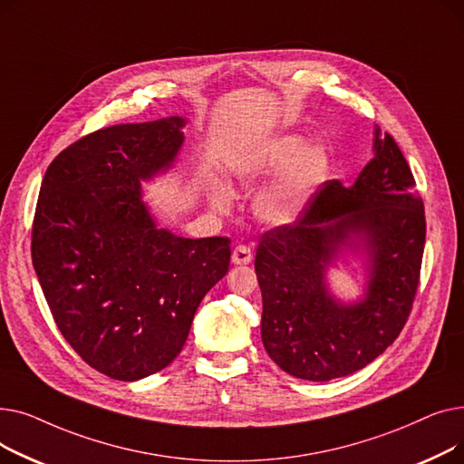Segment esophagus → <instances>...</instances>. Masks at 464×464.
Returning <instances> with one entry per match:
<instances>
[{
    "label": "esophagus",
    "instance_id": "obj_1",
    "mask_svg": "<svg viewBox=\"0 0 464 464\" xmlns=\"http://www.w3.org/2000/svg\"><path fill=\"white\" fill-rule=\"evenodd\" d=\"M252 259H254V254L246 245H238V246L233 248L231 261L235 265H248V263H252Z\"/></svg>",
    "mask_w": 464,
    "mask_h": 464
}]
</instances>
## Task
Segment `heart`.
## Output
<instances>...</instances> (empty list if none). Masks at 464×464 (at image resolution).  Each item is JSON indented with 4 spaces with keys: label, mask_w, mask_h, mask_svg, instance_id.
<instances>
[{
    "label": "heart",
    "mask_w": 464,
    "mask_h": 464,
    "mask_svg": "<svg viewBox=\"0 0 464 464\" xmlns=\"http://www.w3.org/2000/svg\"><path fill=\"white\" fill-rule=\"evenodd\" d=\"M278 170L282 173L276 180L265 188L254 201L256 218L273 227L294 222L310 195L327 179V150L320 144H304L297 135H284L229 163L231 177L242 186H256ZM210 205L219 214H229L233 208L229 189L212 186Z\"/></svg>",
    "instance_id": "b5f03b06"
}]
</instances>
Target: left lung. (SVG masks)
I'll use <instances>...</instances> for the list:
<instances>
[{
  "label": "left lung",
  "mask_w": 464,
  "mask_h": 464,
  "mask_svg": "<svg viewBox=\"0 0 464 464\" xmlns=\"http://www.w3.org/2000/svg\"><path fill=\"white\" fill-rule=\"evenodd\" d=\"M374 152L353 186L324 182L294 224L259 238L261 340L295 378L327 382L367 367L401 334L416 299L423 201L395 139L376 130ZM353 239L372 257V280L362 302L343 305L326 291L324 269Z\"/></svg>",
  "instance_id": "1"
}]
</instances>
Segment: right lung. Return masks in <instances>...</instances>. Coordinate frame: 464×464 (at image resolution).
Returning <instances> with one entry per match:
<instances>
[{
  "instance_id": "right-lung-1",
  "label": "right lung",
  "mask_w": 464,
  "mask_h": 464,
  "mask_svg": "<svg viewBox=\"0 0 464 464\" xmlns=\"http://www.w3.org/2000/svg\"><path fill=\"white\" fill-rule=\"evenodd\" d=\"M184 118L97 130L48 165L32 227V261L53 318L92 369L120 382L173 361L195 310L229 269L227 237L158 229L140 180L170 167Z\"/></svg>"
}]
</instances>
